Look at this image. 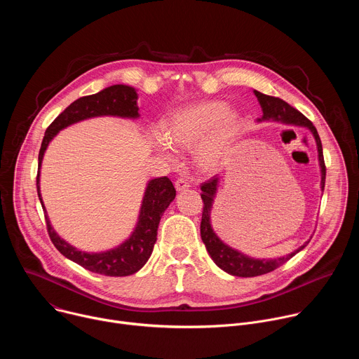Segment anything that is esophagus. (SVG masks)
Listing matches in <instances>:
<instances>
[{
	"instance_id": "obj_1",
	"label": "esophagus",
	"mask_w": 359,
	"mask_h": 359,
	"mask_svg": "<svg viewBox=\"0 0 359 359\" xmlns=\"http://www.w3.org/2000/svg\"><path fill=\"white\" fill-rule=\"evenodd\" d=\"M176 190H186V189H189L190 187V183L184 179V177H179L177 180H176Z\"/></svg>"
}]
</instances>
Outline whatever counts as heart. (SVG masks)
Masks as SVG:
<instances>
[{"label":"heart","instance_id":"b5f03b06","mask_svg":"<svg viewBox=\"0 0 359 359\" xmlns=\"http://www.w3.org/2000/svg\"><path fill=\"white\" fill-rule=\"evenodd\" d=\"M237 129L236 112L226 109L220 100H206L172 115L163 126V135L175 147H190L208 135L198 147V159L204 168L213 169L227 155Z\"/></svg>","mask_w":359,"mask_h":359}]
</instances>
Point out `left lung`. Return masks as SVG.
<instances>
[{"instance_id":"obj_1","label":"left lung","mask_w":359,"mask_h":359,"mask_svg":"<svg viewBox=\"0 0 359 359\" xmlns=\"http://www.w3.org/2000/svg\"><path fill=\"white\" fill-rule=\"evenodd\" d=\"M254 95L259 99L260 105H262V111H263L262 119H274V121H281V122L290 123V125L306 126L313 132V135L317 140V146H318V158H320V166H321V175H323L321 186L324 190L327 168H325V162H324L321 139H320V135H318L316 126L313 125V122L309 118H305L299 111H297L295 108L288 105L285 100H283L280 97L270 96V95L262 93L259 90H254ZM216 189H217V177L216 176L201 184L203 213H201V223H200V234H201V240H203L204 245H206L213 262L226 273H229L231 276H237V277H255V276H263V274L271 273L276 269H278L280 266L285 264L290 259L294 257L298 251H301L306 245V244H304L295 252H291L287 255V257L277 259V260H254V259H250V257H247V255L230 248L215 234L212 224H210V210H212V203H213Z\"/></svg>"}]
</instances>
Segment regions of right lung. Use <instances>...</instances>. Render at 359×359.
Returning <instances> with one entry per match:
<instances>
[{
    "label": "right lung",
    "mask_w": 359,
    "mask_h": 359,
    "mask_svg": "<svg viewBox=\"0 0 359 359\" xmlns=\"http://www.w3.org/2000/svg\"><path fill=\"white\" fill-rule=\"evenodd\" d=\"M136 99V90L126 85H114L95 95H88L76 99L48 126L38 155L36 191L45 213L46 230L50 241H53L57 250L62 255H65L67 259L72 260L74 263L82 266L92 273L109 277H125L135 274L146 264L153 251V245H155L158 238L161 217L176 196V189L173 183L166 176L150 180L144 191L137 227L130 238L111 251L89 254L79 251L65 243L54 231V229L50 227L39 193V168L48 143L61 129L92 116L114 115L123 118H136L139 116Z\"/></svg>",
    "instance_id": "obj_1"
}]
</instances>
